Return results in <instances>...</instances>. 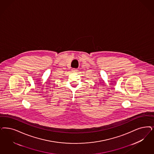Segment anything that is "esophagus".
Wrapping results in <instances>:
<instances>
[{"mask_svg": "<svg viewBox=\"0 0 154 154\" xmlns=\"http://www.w3.org/2000/svg\"><path fill=\"white\" fill-rule=\"evenodd\" d=\"M72 70V72H76L77 71L76 69H73Z\"/></svg>", "mask_w": 154, "mask_h": 154, "instance_id": "34e87169", "label": "esophagus"}]
</instances>
